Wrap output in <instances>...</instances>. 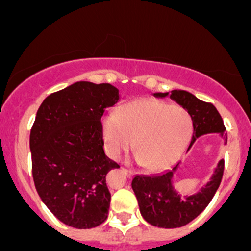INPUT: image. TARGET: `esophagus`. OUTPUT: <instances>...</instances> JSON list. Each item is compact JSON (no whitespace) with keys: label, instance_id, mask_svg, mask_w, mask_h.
I'll list each match as a JSON object with an SVG mask.
<instances>
[{"label":"esophagus","instance_id":"1","mask_svg":"<svg viewBox=\"0 0 251 251\" xmlns=\"http://www.w3.org/2000/svg\"><path fill=\"white\" fill-rule=\"evenodd\" d=\"M123 171L126 174V176H127V177H132L133 174H135V173H133V171L127 170V169H123Z\"/></svg>","mask_w":251,"mask_h":251}]
</instances>
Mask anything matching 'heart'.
<instances>
[{"instance_id": "heart-1", "label": "heart", "mask_w": 251, "mask_h": 251, "mask_svg": "<svg viewBox=\"0 0 251 251\" xmlns=\"http://www.w3.org/2000/svg\"><path fill=\"white\" fill-rule=\"evenodd\" d=\"M105 148L113 159L133 146L136 160L151 171L173 165L191 141L193 120L186 109L156 100L124 105L118 115L102 119Z\"/></svg>"}]
</instances>
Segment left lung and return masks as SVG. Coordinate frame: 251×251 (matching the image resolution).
Listing matches in <instances>:
<instances>
[{
	"mask_svg": "<svg viewBox=\"0 0 251 251\" xmlns=\"http://www.w3.org/2000/svg\"><path fill=\"white\" fill-rule=\"evenodd\" d=\"M154 97L170 98L181 105L193 120V136L188 149L199 137L209 133H217L227 143L224 120L216 108L210 103L198 100L194 95L183 90H174L170 93H153ZM177 163L171 170L163 174L136 175L132 179L133 192L137 197L140 211L148 224L160 228H177L193 221L204 211L214 198L224 175L225 160L221 159L214 169L209 182L197 193L182 196L174 186V174L178 169Z\"/></svg>",
	"mask_w": 251,
	"mask_h": 251,
	"instance_id": "left-lung-1",
	"label": "left lung"
}]
</instances>
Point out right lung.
<instances>
[{
    "label": "right lung",
    "instance_id": "right-lung-1",
    "mask_svg": "<svg viewBox=\"0 0 251 251\" xmlns=\"http://www.w3.org/2000/svg\"><path fill=\"white\" fill-rule=\"evenodd\" d=\"M119 100L110 83L78 81L37 110L30 132L35 187L50 211L74 228L100 226L109 214L105 176L119 165L104 153L100 119Z\"/></svg>",
    "mask_w": 251,
    "mask_h": 251
}]
</instances>
